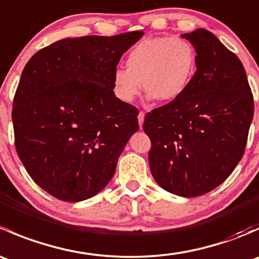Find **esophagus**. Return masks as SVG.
Here are the masks:
<instances>
[{"mask_svg":"<svg viewBox=\"0 0 259 259\" xmlns=\"http://www.w3.org/2000/svg\"><path fill=\"white\" fill-rule=\"evenodd\" d=\"M144 116H145L144 111H140L139 115H138V121H139L140 127H143V122H144Z\"/></svg>","mask_w":259,"mask_h":259,"instance_id":"1","label":"esophagus"}]
</instances>
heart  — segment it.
Returning <instances> with one entry per match:
<instances>
[{"label": "heart", "instance_id": "heart-1", "mask_svg": "<svg viewBox=\"0 0 259 259\" xmlns=\"http://www.w3.org/2000/svg\"><path fill=\"white\" fill-rule=\"evenodd\" d=\"M195 46L183 37H146L129 51L126 69L113 74L115 96L132 103L142 91L160 103H171L187 91L197 71Z\"/></svg>", "mask_w": 259, "mask_h": 259}]
</instances>
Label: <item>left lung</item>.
I'll return each instance as SVG.
<instances>
[{"mask_svg":"<svg viewBox=\"0 0 259 259\" xmlns=\"http://www.w3.org/2000/svg\"><path fill=\"white\" fill-rule=\"evenodd\" d=\"M183 38L198 55L194 79L177 100L145 115L149 165L155 182L180 197H198L224 182L245 150L254 104L241 60L213 33Z\"/></svg>","mask_w":259,"mask_h":259,"instance_id":"obj_1","label":"left lung"}]
</instances>
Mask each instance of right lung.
Returning <instances> with one entry per match:
<instances>
[{
  "label": "right lung",
  "mask_w": 259,
  "mask_h": 259,
  "mask_svg": "<svg viewBox=\"0 0 259 259\" xmlns=\"http://www.w3.org/2000/svg\"><path fill=\"white\" fill-rule=\"evenodd\" d=\"M143 31L56 41L23 69L12 108L15 146L28 176L65 202L98 194L139 129L135 106L113 90L122 54Z\"/></svg>",
  "instance_id": "obj_1"
}]
</instances>
